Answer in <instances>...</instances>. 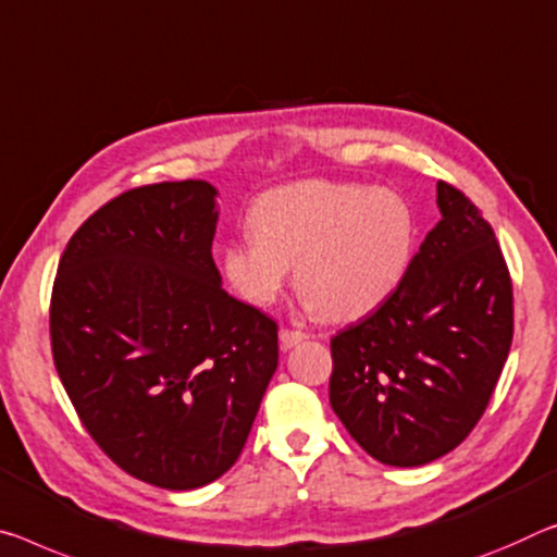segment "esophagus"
<instances>
[{
    "label": "esophagus",
    "mask_w": 557,
    "mask_h": 557,
    "mask_svg": "<svg viewBox=\"0 0 557 557\" xmlns=\"http://www.w3.org/2000/svg\"><path fill=\"white\" fill-rule=\"evenodd\" d=\"M305 339H307V334L299 332V330H287V326H282V330H280V342H282V347H285V349H293Z\"/></svg>",
    "instance_id": "esophagus-1"
}]
</instances>
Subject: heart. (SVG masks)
<instances>
[{"mask_svg": "<svg viewBox=\"0 0 557 557\" xmlns=\"http://www.w3.org/2000/svg\"><path fill=\"white\" fill-rule=\"evenodd\" d=\"M250 231L220 252L237 295L272 305L297 262L305 307L334 322L379 310L409 270L413 215L392 190L355 183L302 181L255 200Z\"/></svg>", "mask_w": 557, "mask_h": 557, "instance_id": "heart-1", "label": "heart"}]
</instances>
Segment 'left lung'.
Wrapping results in <instances>:
<instances>
[{"instance_id":"left-lung-1","label":"left lung","mask_w":557,"mask_h":557,"mask_svg":"<svg viewBox=\"0 0 557 557\" xmlns=\"http://www.w3.org/2000/svg\"><path fill=\"white\" fill-rule=\"evenodd\" d=\"M441 220L396 293L332 337L330 404L386 466H423L483 417L513 339V285L481 210L438 181Z\"/></svg>"}]
</instances>
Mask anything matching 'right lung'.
Returning <instances> with one entry per match:
<instances>
[{
    "label": "right lung",
    "instance_id": "obj_1",
    "mask_svg": "<svg viewBox=\"0 0 557 557\" xmlns=\"http://www.w3.org/2000/svg\"><path fill=\"white\" fill-rule=\"evenodd\" d=\"M218 190L121 193L78 227L51 293V351L78 419L138 481L190 491L240 456L277 369V324L223 289Z\"/></svg>",
    "mask_w": 557,
    "mask_h": 557
}]
</instances>
